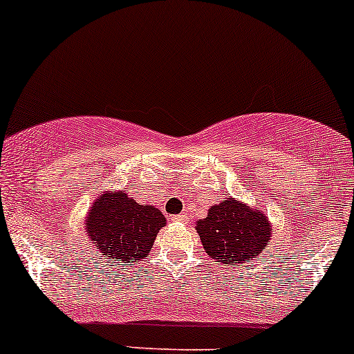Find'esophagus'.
I'll list each match as a JSON object with an SVG mask.
<instances>
[{
    "label": "esophagus",
    "mask_w": 354,
    "mask_h": 354,
    "mask_svg": "<svg viewBox=\"0 0 354 354\" xmlns=\"http://www.w3.org/2000/svg\"><path fill=\"white\" fill-rule=\"evenodd\" d=\"M173 220L174 221H181V223H186V221H188V216H186L185 213H180V215H174Z\"/></svg>",
    "instance_id": "esophagus-1"
}]
</instances>
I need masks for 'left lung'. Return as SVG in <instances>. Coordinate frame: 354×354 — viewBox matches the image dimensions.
<instances>
[{"label":"left lung","mask_w":354,"mask_h":354,"mask_svg":"<svg viewBox=\"0 0 354 354\" xmlns=\"http://www.w3.org/2000/svg\"><path fill=\"white\" fill-rule=\"evenodd\" d=\"M196 230L209 257L228 266L254 260L270 240L267 216L234 198L209 208L207 218L198 221Z\"/></svg>","instance_id":"left-lung-1"}]
</instances>
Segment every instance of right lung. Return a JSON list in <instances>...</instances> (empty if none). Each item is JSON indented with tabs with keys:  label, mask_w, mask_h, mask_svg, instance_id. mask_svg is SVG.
<instances>
[{
	"label": "right lung",
	"mask_w": 354,
	"mask_h": 354,
	"mask_svg": "<svg viewBox=\"0 0 354 354\" xmlns=\"http://www.w3.org/2000/svg\"><path fill=\"white\" fill-rule=\"evenodd\" d=\"M166 218L158 208L139 205L126 193L104 195L87 216V236L104 257L126 263L149 255Z\"/></svg>",
	"instance_id": "1"
}]
</instances>
